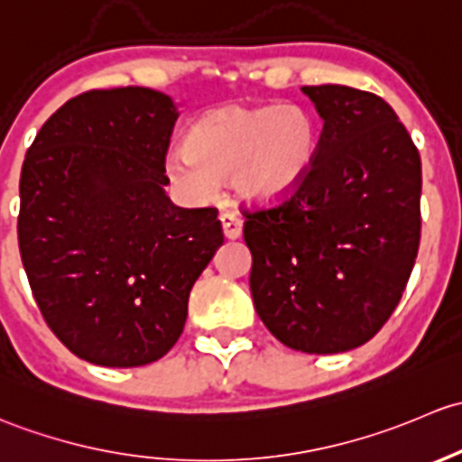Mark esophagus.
Instances as JSON below:
<instances>
[{
	"label": "esophagus",
	"instance_id": "obj_1",
	"mask_svg": "<svg viewBox=\"0 0 462 462\" xmlns=\"http://www.w3.org/2000/svg\"><path fill=\"white\" fill-rule=\"evenodd\" d=\"M220 222H222V231H225V236L229 237V240H237V237L242 236V217L237 216V213H222L220 216Z\"/></svg>",
	"mask_w": 462,
	"mask_h": 462
}]
</instances>
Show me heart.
Wrapping results in <instances>:
<instances>
[{"instance_id": "b5f03b06", "label": "heart", "mask_w": 462, "mask_h": 462, "mask_svg": "<svg viewBox=\"0 0 462 462\" xmlns=\"http://www.w3.org/2000/svg\"><path fill=\"white\" fill-rule=\"evenodd\" d=\"M320 131L300 104H225L189 128L184 149L166 158V173L187 196L207 199L220 180L249 204H273L304 182Z\"/></svg>"}]
</instances>
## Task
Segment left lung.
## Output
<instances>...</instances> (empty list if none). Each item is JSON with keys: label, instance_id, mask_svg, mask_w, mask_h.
<instances>
[{"label": "left lung", "instance_id": "8db88e82", "mask_svg": "<svg viewBox=\"0 0 462 462\" xmlns=\"http://www.w3.org/2000/svg\"><path fill=\"white\" fill-rule=\"evenodd\" d=\"M322 117L316 162L278 207L245 211L255 311L282 345L340 354L378 334L420 242V155L378 95L302 87Z\"/></svg>", "mask_w": 462, "mask_h": 462}]
</instances>
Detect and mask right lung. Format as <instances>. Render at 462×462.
<instances>
[{"label":"right lung","instance_id":"right-lung-1","mask_svg":"<svg viewBox=\"0 0 462 462\" xmlns=\"http://www.w3.org/2000/svg\"><path fill=\"white\" fill-rule=\"evenodd\" d=\"M175 120L160 90H88L57 108L23 160V269L46 325L87 363L160 360L225 242L216 208L175 207L166 196Z\"/></svg>","mask_w":462,"mask_h":462}]
</instances>
